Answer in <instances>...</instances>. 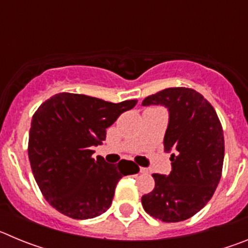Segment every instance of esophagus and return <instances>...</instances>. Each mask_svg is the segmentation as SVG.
<instances>
[{
	"mask_svg": "<svg viewBox=\"0 0 248 248\" xmlns=\"http://www.w3.org/2000/svg\"><path fill=\"white\" fill-rule=\"evenodd\" d=\"M139 171L141 172V174H146V172H149V171H148V169H145V168H140V169H139Z\"/></svg>",
	"mask_w": 248,
	"mask_h": 248,
	"instance_id": "obj_1",
	"label": "esophagus"
}]
</instances>
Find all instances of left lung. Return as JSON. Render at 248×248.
<instances>
[{
  "instance_id": "left-lung-1",
  "label": "left lung",
  "mask_w": 248,
  "mask_h": 248,
  "mask_svg": "<svg viewBox=\"0 0 248 248\" xmlns=\"http://www.w3.org/2000/svg\"><path fill=\"white\" fill-rule=\"evenodd\" d=\"M141 104L169 109L164 148L176 150L170 157L171 172L153 174L155 187L141 198L143 207L163 222L187 220L209 202L220 183L225 156L220 119L199 92L185 87L160 91Z\"/></svg>"
}]
</instances>
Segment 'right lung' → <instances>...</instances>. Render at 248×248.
Segmentation results:
<instances>
[{"instance_id": "obj_1", "label": "right lung", "mask_w": 248, "mask_h": 248, "mask_svg": "<svg viewBox=\"0 0 248 248\" xmlns=\"http://www.w3.org/2000/svg\"><path fill=\"white\" fill-rule=\"evenodd\" d=\"M137 103L64 92L39 105L31 123L28 157L39 190L57 211L87 220L110 207L118 181L133 172L123 160L113 165L102 156L93 159L92 148L102 144L107 128Z\"/></svg>"}]
</instances>
